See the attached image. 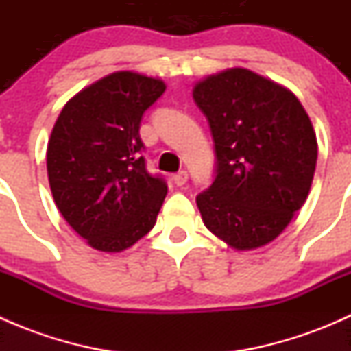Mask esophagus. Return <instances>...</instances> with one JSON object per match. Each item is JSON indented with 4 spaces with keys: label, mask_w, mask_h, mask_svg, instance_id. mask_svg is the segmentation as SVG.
Wrapping results in <instances>:
<instances>
[{
    "label": "esophagus",
    "mask_w": 351,
    "mask_h": 351,
    "mask_svg": "<svg viewBox=\"0 0 351 351\" xmlns=\"http://www.w3.org/2000/svg\"><path fill=\"white\" fill-rule=\"evenodd\" d=\"M173 182H175L176 186H183L186 182H189V173H186L185 169H182V171H178L175 176H173Z\"/></svg>",
    "instance_id": "obj_1"
}]
</instances>
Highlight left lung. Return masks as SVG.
Returning a JSON list of instances; mask_svg holds the SVG:
<instances>
[{"label": "left lung", "mask_w": 351, "mask_h": 351, "mask_svg": "<svg viewBox=\"0 0 351 351\" xmlns=\"http://www.w3.org/2000/svg\"><path fill=\"white\" fill-rule=\"evenodd\" d=\"M215 151V176L197 195L208 231L236 250L274 241L309 195L317 159L313 123L295 95L234 67L193 90Z\"/></svg>", "instance_id": "1"}]
</instances>
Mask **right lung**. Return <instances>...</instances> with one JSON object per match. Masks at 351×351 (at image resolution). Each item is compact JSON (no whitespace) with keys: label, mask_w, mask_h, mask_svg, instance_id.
Returning a JSON list of instances; mask_svg holds the SVG:
<instances>
[{"label":"right lung","mask_w":351,"mask_h":351,"mask_svg":"<svg viewBox=\"0 0 351 351\" xmlns=\"http://www.w3.org/2000/svg\"><path fill=\"white\" fill-rule=\"evenodd\" d=\"M162 81L120 71L71 98L47 146L52 197L67 224L95 250L119 253L154 228L168 185L141 153L144 112Z\"/></svg>","instance_id":"right-lung-1"}]
</instances>
